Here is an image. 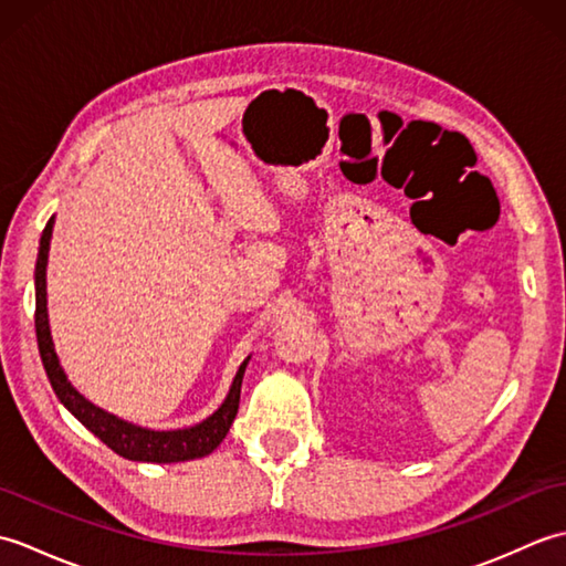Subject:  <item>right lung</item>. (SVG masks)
Listing matches in <instances>:
<instances>
[{
  "mask_svg": "<svg viewBox=\"0 0 566 566\" xmlns=\"http://www.w3.org/2000/svg\"><path fill=\"white\" fill-rule=\"evenodd\" d=\"M53 223H55V216H51V221H48L43 228L39 260H35V338H39V353L43 359L45 375L51 379V387L60 399V403H63L84 428L92 430L94 436L106 444V448H112L116 454L126 457V460L170 464V462H187V460H197V457L211 454L223 442L226 432L231 430V423L238 413L240 384H243V375L250 357H245V363L238 367L226 401L216 408L207 420H201V423L191 428H179V430L140 428L84 399V396L70 384L65 369L60 367V359L55 355L53 338H51V326H48L45 264H48V250H51Z\"/></svg>",
  "mask_w": 566,
  "mask_h": 566,
  "instance_id": "add662e5",
  "label": "right lung"
}]
</instances>
